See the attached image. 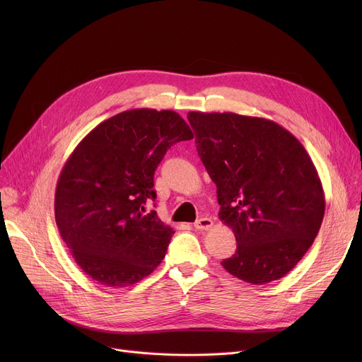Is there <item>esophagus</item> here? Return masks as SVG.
I'll use <instances>...</instances> for the list:
<instances>
[{
    "instance_id": "1",
    "label": "esophagus",
    "mask_w": 362,
    "mask_h": 362,
    "mask_svg": "<svg viewBox=\"0 0 362 362\" xmlns=\"http://www.w3.org/2000/svg\"><path fill=\"white\" fill-rule=\"evenodd\" d=\"M211 226H213V220L208 217H201L194 224L197 230H208V229H211Z\"/></svg>"
}]
</instances>
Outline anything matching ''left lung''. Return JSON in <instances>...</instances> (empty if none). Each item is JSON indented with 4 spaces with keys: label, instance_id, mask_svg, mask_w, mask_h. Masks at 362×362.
Masks as SVG:
<instances>
[{
    "label": "left lung",
    "instance_id": "1",
    "mask_svg": "<svg viewBox=\"0 0 362 362\" xmlns=\"http://www.w3.org/2000/svg\"><path fill=\"white\" fill-rule=\"evenodd\" d=\"M187 120L217 186L218 217L238 242L221 265L246 283L281 279L310 250L325 217V192L308 152L267 119L191 111Z\"/></svg>",
    "mask_w": 362,
    "mask_h": 362
}]
</instances>
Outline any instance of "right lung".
I'll return each mask as SVG.
<instances>
[{
    "instance_id": "1",
    "label": "right lung",
    "mask_w": 362,
    "mask_h": 362,
    "mask_svg": "<svg viewBox=\"0 0 362 362\" xmlns=\"http://www.w3.org/2000/svg\"><path fill=\"white\" fill-rule=\"evenodd\" d=\"M194 133L177 112L136 108L100 123L74 148L55 189V223L74 261L108 288L135 284L165 257L175 230L156 211L154 173Z\"/></svg>"
}]
</instances>
